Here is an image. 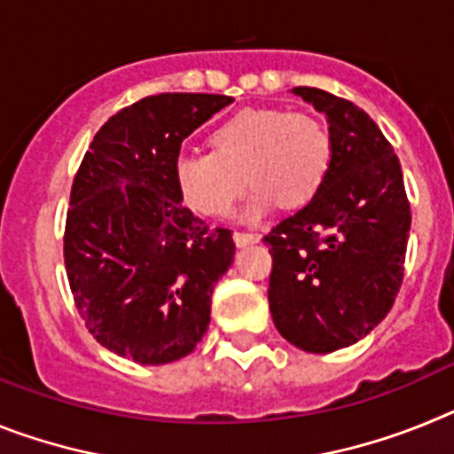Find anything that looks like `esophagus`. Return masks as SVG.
<instances>
[{
    "label": "esophagus",
    "mask_w": 454,
    "mask_h": 454,
    "mask_svg": "<svg viewBox=\"0 0 454 454\" xmlns=\"http://www.w3.org/2000/svg\"><path fill=\"white\" fill-rule=\"evenodd\" d=\"M232 239H235V244H238V247H247V244L260 242V238L258 235H254V232H235V235H232Z\"/></svg>",
    "instance_id": "1"
}]
</instances>
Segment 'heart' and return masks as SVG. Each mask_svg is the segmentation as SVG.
I'll use <instances>...</instances> for the list:
<instances>
[{"instance_id": "b5f03b06", "label": "heart", "mask_w": 454, "mask_h": 454, "mask_svg": "<svg viewBox=\"0 0 454 454\" xmlns=\"http://www.w3.org/2000/svg\"><path fill=\"white\" fill-rule=\"evenodd\" d=\"M212 153H180L173 187L184 207L219 219L244 192L254 194L244 216L255 222L274 207H301L320 192L331 168V137L320 118L306 112L260 107L226 118L210 134Z\"/></svg>"}]
</instances>
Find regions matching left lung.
Instances as JSON below:
<instances>
[{
    "label": "left lung",
    "instance_id": "8db88e82",
    "mask_svg": "<svg viewBox=\"0 0 454 454\" xmlns=\"http://www.w3.org/2000/svg\"><path fill=\"white\" fill-rule=\"evenodd\" d=\"M326 116L331 168L297 215L271 228L270 310L287 342L313 354L354 345L384 320L404 276L411 210L400 160L345 98L297 86Z\"/></svg>",
    "mask_w": 454,
    "mask_h": 454
}]
</instances>
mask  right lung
I'll return each instance as SVG.
<instances>
[{"instance_id":"obj_1","label":"right lung","mask_w":454,"mask_h":454,"mask_svg":"<svg viewBox=\"0 0 454 454\" xmlns=\"http://www.w3.org/2000/svg\"><path fill=\"white\" fill-rule=\"evenodd\" d=\"M212 93H160L98 129L70 189L63 258L86 329L141 365L178 361L210 325L235 254L228 228L184 207L171 167L196 128L228 107Z\"/></svg>"}]
</instances>
